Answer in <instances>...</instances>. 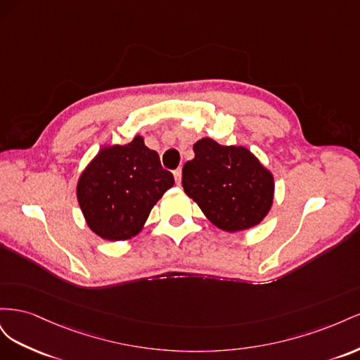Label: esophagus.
Wrapping results in <instances>:
<instances>
[{"instance_id": "esophagus-1", "label": "esophagus", "mask_w": 360, "mask_h": 360, "mask_svg": "<svg viewBox=\"0 0 360 360\" xmlns=\"http://www.w3.org/2000/svg\"><path fill=\"white\" fill-rule=\"evenodd\" d=\"M174 179H176V183H177V184L181 183V169H180V168L174 171Z\"/></svg>"}]
</instances>
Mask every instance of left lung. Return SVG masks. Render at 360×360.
<instances>
[{
	"label": "left lung",
	"instance_id": "1",
	"mask_svg": "<svg viewBox=\"0 0 360 360\" xmlns=\"http://www.w3.org/2000/svg\"><path fill=\"white\" fill-rule=\"evenodd\" d=\"M195 158L184 163V193L200 205L214 226L228 233L249 230L274 204L271 174L246 147L221 146L212 138L193 144Z\"/></svg>",
	"mask_w": 360,
	"mask_h": 360
}]
</instances>
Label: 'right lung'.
Listing matches in <instances>:
<instances>
[{
  "mask_svg": "<svg viewBox=\"0 0 360 360\" xmlns=\"http://www.w3.org/2000/svg\"><path fill=\"white\" fill-rule=\"evenodd\" d=\"M174 177L159 155L136 135L129 144L106 146L86 165L76 197L90 230L105 240H129L155 204L172 188Z\"/></svg>",
  "mask_w": 360,
  "mask_h": 360,
  "instance_id": "obj_1",
  "label": "right lung"
}]
</instances>
